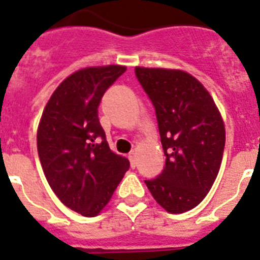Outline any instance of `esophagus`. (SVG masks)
<instances>
[{
    "label": "esophagus",
    "mask_w": 260,
    "mask_h": 260,
    "mask_svg": "<svg viewBox=\"0 0 260 260\" xmlns=\"http://www.w3.org/2000/svg\"><path fill=\"white\" fill-rule=\"evenodd\" d=\"M128 160H130V164H132V168L137 167V160H135V152L128 153Z\"/></svg>",
    "instance_id": "obj_1"
}]
</instances>
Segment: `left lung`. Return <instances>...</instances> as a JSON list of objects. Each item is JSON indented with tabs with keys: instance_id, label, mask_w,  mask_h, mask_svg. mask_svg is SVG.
Instances as JSON below:
<instances>
[{
	"instance_id": "obj_1",
	"label": "left lung",
	"mask_w": 260,
	"mask_h": 260,
	"mask_svg": "<svg viewBox=\"0 0 260 260\" xmlns=\"http://www.w3.org/2000/svg\"><path fill=\"white\" fill-rule=\"evenodd\" d=\"M152 100L165 153V168L146 185L167 212L197 207L219 174L225 146L221 113L206 87L180 69L137 66Z\"/></svg>"
}]
</instances>
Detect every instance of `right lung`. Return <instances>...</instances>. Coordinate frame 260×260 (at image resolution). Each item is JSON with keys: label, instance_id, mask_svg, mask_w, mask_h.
Listing matches in <instances>:
<instances>
[{"label": "right lung", "instance_id": "add662e5", "mask_svg": "<svg viewBox=\"0 0 260 260\" xmlns=\"http://www.w3.org/2000/svg\"><path fill=\"white\" fill-rule=\"evenodd\" d=\"M125 71L122 65L77 70L52 93L39 122V158L50 189L87 217L104 210L130 167L110 151L98 117L103 95Z\"/></svg>", "mask_w": 260, "mask_h": 260}]
</instances>
